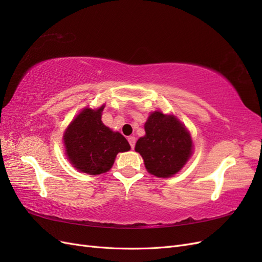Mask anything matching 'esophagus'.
I'll return each mask as SVG.
<instances>
[{"label": "esophagus", "instance_id": "34e87169", "mask_svg": "<svg viewBox=\"0 0 262 262\" xmlns=\"http://www.w3.org/2000/svg\"><path fill=\"white\" fill-rule=\"evenodd\" d=\"M128 141H129L131 148L133 149L134 146H136V137H129V138H128Z\"/></svg>", "mask_w": 262, "mask_h": 262}]
</instances>
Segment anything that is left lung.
<instances>
[{
  "instance_id": "1",
  "label": "left lung",
  "mask_w": 262,
  "mask_h": 262,
  "mask_svg": "<svg viewBox=\"0 0 262 262\" xmlns=\"http://www.w3.org/2000/svg\"><path fill=\"white\" fill-rule=\"evenodd\" d=\"M145 136L138 140L136 152L143 157L147 171L168 178L177 173L192 155V140L173 115L154 112L144 124Z\"/></svg>"
}]
</instances>
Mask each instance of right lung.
<instances>
[{"label":"right lung","mask_w":262,"mask_h":262,"mask_svg":"<svg viewBox=\"0 0 262 262\" xmlns=\"http://www.w3.org/2000/svg\"><path fill=\"white\" fill-rule=\"evenodd\" d=\"M104 108L105 105L97 109H83L63 134L68 160L74 168L89 175L108 171L117 154L131 148L121 133L114 132L102 123Z\"/></svg>","instance_id":"1"}]
</instances>
